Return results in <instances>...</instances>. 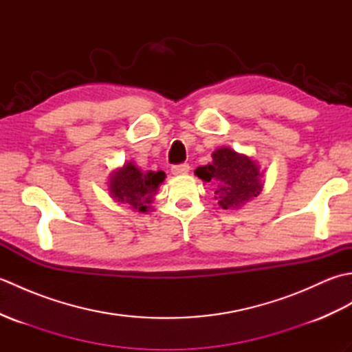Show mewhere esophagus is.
<instances>
[{"label":"esophagus","instance_id":"obj_1","mask_svg":"<svg viewBox=\"0 0 352 352\" xmlns=\"http://www.w3.org/2000/svg\"><path fill=\"white\" fill-rule=\"evenodd\" d=\"M189 164L188 163H182V164H174V166H172V169H170V172L174 175H184V174H188L189 172Z\"/></svg>","mask_w":352,"mask_h":352}]
</instances>
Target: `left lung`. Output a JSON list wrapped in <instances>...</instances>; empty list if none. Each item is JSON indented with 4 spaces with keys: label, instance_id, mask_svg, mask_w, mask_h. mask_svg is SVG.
<instances>
[{
    "label": "left lung",
    "instance_id": "obj_1",
    "mask_svg": "<svg viewBox=\"0 0 352 352\" xmlns=\"http://www.w3.org/2000/svg\"><path fill=\"white\" fill-rule=\"evenodd\" d=\"M212 159L210 164L197 168L195 175L214 186V199L223 210H236L260 195L263 172L251 157L222 146Z\"/></svg>",
    "mask_w": 352,
    "mask_h": 352
}]
</instances>
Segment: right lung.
Segmentation results:
<instances>
[{
	"label": "right lung",
	"instance_id": "1",
	"mask_svg": "<svg viewBox=\"0 0 352 352\" xmlns=\"http://www.w3.org/2000/svg\"><path fill=\"white\" fill-rule=\"evenodd\" d=\"M163 170L142 172L133 162L111 172L109 180L110 195L116 203L130 206L133 210L145 213L154 201L157 189L164 180Z\"/></svg>",
	"mask_w": 352,
	"mask_h": 352
}]
</instances>
